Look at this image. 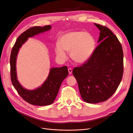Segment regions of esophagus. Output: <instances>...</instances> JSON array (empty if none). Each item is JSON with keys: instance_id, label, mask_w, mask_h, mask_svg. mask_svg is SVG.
Returning <instances> with one entry per match:
<instances>
[{"instance_id": "1", "label": "esophagus", "mask_w": 133, "mask_h": 133, "mask_svg": "<svg viewBox=\"0 0 133 133\" xmlns=\"http://www.w3.org/2000/svg\"><path fill=\"white\" fill-rule=\"evenodd\" d=\"M68 72H69V74L70 75H71V73H72V68H69L68 69Z\"/></svg>"}]
</instances>
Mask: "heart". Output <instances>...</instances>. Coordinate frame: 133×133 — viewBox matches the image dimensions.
I'll use <instances>...</instances> for the list:
<instances>
[{
    "label": "heart",
    "instance_id": "b5f03b06",
    "mask_svg": "<svg viewBox=\"0 0 133 133\" xmlns=\"http://www.w3.org/2000/svg\"><path fill=\"white\" fill-rule=\"evenodd\" d=\"M60 44H57L55 53L58 58L65 60L66 51H70L72 60L82 64L90 58L95 49L94 38L89 33L83 31L71 32L63 35L60 39Z\"/></svg>",
    "mask_w": 133,
    "mask_h": 133
}]
</instances>
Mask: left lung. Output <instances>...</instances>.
Segmentation results:
<instances>
[{"instance_id":"obj_1","label":"left lung","mask_w":133,"mask_h":133,"mask_svg":"<svg viewBox=\"0 0 133 133\" xmlns=\"http://www.w3.org/2000/svg\"><path fill=\"white\" fill-rule=\"evenodd\" d=\"M100 31V43L90 58L72 73L84 101L96 104L107 100L119 86L123 75V51L110 29L94 23Z\"/></svg>"}]
</instances>
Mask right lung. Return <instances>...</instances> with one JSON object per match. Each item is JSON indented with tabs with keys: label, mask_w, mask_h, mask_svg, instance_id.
<instances>
[{
	"label": "right lung",
	"mask_w": 133,
	"mask_h": 133,
	"mask_svg": "<svg viewBox=\"0 0 133 133\" xmlns=\"http://www.w3.org/2000/svg\"><path fill=\"white\" fill-rule=\"evenodd\" d=\"M51 28V26L47 25L43 27L34 26L27 29L17 38L11 52L10 63L12 84L19 96L24 101L33 105L46 106L52 104L58 94L62 81L68 74L66 66L58 68H52L48 78L42 87L33 90L24 89L17 80L16 60L19 48L27 40L28 38L48 31Z\"/></svg>",
	"instance_id": "obj_1"
}]
</instances>
